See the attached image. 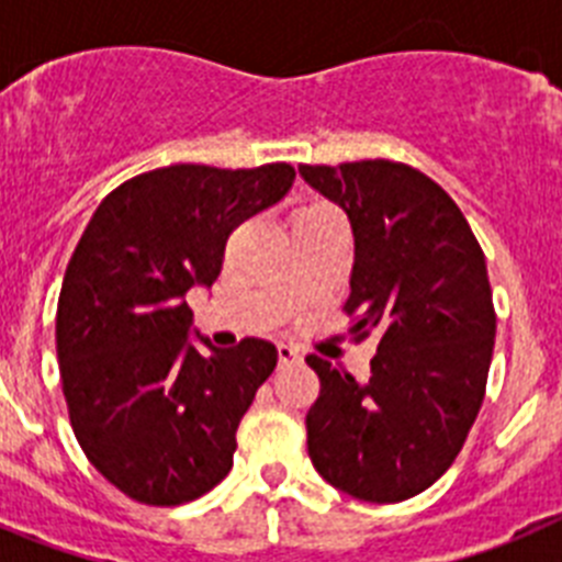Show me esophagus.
Wrapping results in <instances>:
<instances>
[{
    "mask_svg": "<svg viewBox=\"0 0 562 562\" xmlns=\"http://www.w3.org/2000/svg\"><path fill=\"white\" fill-rule=\"evenodd\" d=\"M301 360H304L301 349H295V346H290V342H278V362H281V366H290V362H301Z\"/></svg>",
    "mask_w": 562,
    "mask_h": 562,
    "instance_id": "34e87169",
    "label": "esophagus"
}]
</instances>
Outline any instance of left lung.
I'll return each instance as SVG.
<instances>
[{
  "instance_id": "1",
  "label": "left lung",
  "mask_w": 562,
  "mask_h": 562,
  "mask_svg": "<svg viewBox=\"0 0 562 562\" xmlns=\"http://www.w3.org/2000/svg\"><path fill=\"white\" fill-rule=\"evenodd\" d=\"M297 173L349 216L351 335L380 337L366 382L306 357L321 376L310 459L351 498H414L453 464L484 400L495 342L484 252L459 205L416 168L362 160Z\"/></svg>"
}]
</instances>
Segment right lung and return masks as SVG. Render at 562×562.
Segmentation results:
<instances>
[{
	"mask_svg": "<svg viewBox=\"0 0 562 562\" xmlns=\"http://www.w3.org/2000/svg\"><path fill=\"white\" fill-rule=\"evenodd\" d=\"M292 182L286 162H182L123 182L92 213L58 295V369L78 445L128 498L180 506L231 473L238 422L278 351L261 337L211 346L186 295L211 290L233 227Z\"/></svg>",
	"mask_w": 562,
	"mask_h": 562,
	"instance_id": "add662e5",
	"label": "right lung"
}]
</instances>
